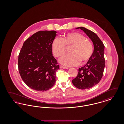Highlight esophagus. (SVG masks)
<instances>
[{"label": "esophagus", "mask_w": 124, "mask_h": 124, "mask_svg": "<svg viewBox=\"0 0 124 124\" xmlns=\"http://www.w3.org/2000/svg\"><path fill=\"white\" fill-rule=\"evenodd\" d=\"M60 68H62V69H68L67 67H65V66H62V65H60Z\"/></svg>", "instance_id": "1"}]
</instances>
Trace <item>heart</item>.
<instances>
[{
  "label": "heart",
  "instance_id": "1",
  "mask_svg": "<svg viewBox=\"0 0 124 124\" xmlns=\"http://www.w3.org/2000/svg\"><path fill=\"white\" fill-rule=\"evenodd\" d=\"M70 47L71 53L60 60V63L66 66H77L80 61L83 63L87 62L93 54V48L92 43L78 32L66 34L62 39L56 38L52 44L53 53L57 58L63 56L67 52V48Z\"/></svg>",
  "mask_w": 124,
  "mask_h": 124
}]
</instances>
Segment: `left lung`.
<instances>
[{
    "mask_svg": "<svg viewBox=\"0 0 124 124\" xmlns=\"http://www.w3.org/2000/svg\"><path fill=\"white\" fill-rule=\"evenodd\" d=\"M93 42L94 51L91 58L86 65L79 68L77 77L72 83L77 88L82 90L92 88L100 81L105 66V46L97 35L83 27H79Z\"/></svg>",
    "mask_w": 124,
    "mask_h": 124,
    "instance_id": "1",
    "label": "left lung"
}]
</instances>
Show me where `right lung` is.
Listing matches in <instances>:
<instances>
[{
	"label": "right lung",
	"instance_id": "add662e5",
	"mask_svg": "<svg viewBox=\"0 0 124 124\" xmlns=\"http://www.w3.org/2000/svg\"><path fill=\"white\" fill-rule=\"evenodd\" d=\"M57 32L39 31L24 43L18 55V68L22 80L30 88L45 91L54 85L59 69L53 56L52 44Z\"/></svg>",
	"mask_w": 124,
	"mask_h": 124
}]
</instances>
